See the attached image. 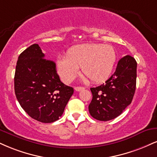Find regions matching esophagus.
<instances>
[{"mask_svg": "<svg viewBox=\"0 0 157 157\" xmlns=\"http://www.w3.org/2000/svg\"><path fill=\"white\" fill-rule=\"evenodd\" d=\"M75 90H76V91H80V90H83V89H84V88H83V87L77 86V87H75Z\"/></svg>", "mask_w": 157, "mask_h": 157, "instance_id": "34e87169", "label": "esophagus"}]
</instances>
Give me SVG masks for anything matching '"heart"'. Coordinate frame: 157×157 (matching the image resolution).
<instances>
[{
  "mask_svg": "<svg viewBox=\"0 0 157 157\" xmlns=\"http://www.w3.org/2000/svg\"><path fill=\"white\" fill-rule=\"evenodd\" d=\"M116 60L113 46L102 44H83L69 48L67 57L56 60L58 75L65 82L77 76L79 67L92 82H101L108 78Z\"/></svg>",
  "mask_w": 157,
  "mask_h": 157,
  "instance_id": "1",
  "label": "heart"
}]
</instances>
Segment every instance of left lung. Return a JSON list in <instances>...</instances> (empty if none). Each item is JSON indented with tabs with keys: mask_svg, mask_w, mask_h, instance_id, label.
Segmentation results:
<instances>
[{
	"mask_svg": "<svg viewBox=\"0 0 157 157\" xmlns=\"http://www.w3.org/2000/svg\"><path fill=\"white\" fill-rule=\"evenodd\" d=\"M137 62L124 56L118 62L116 71L105 83L90 88L92 98L88 109L95 119L107 121L120 116L131 104L136 89Z\"/></svg>",
	"mask_w": 157,
	"mask_h": 157,
	"instance_id": "obj_1",
	"label": "left lung"
}]
</instances>
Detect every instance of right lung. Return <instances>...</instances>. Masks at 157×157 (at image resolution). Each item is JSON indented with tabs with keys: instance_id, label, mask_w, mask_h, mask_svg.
Returning a JSON list of instances; mask_svg holds the SVG:
<instances>
[{
	"instance_id": "1",
	"label": "right lung",
	"mask_w": 157,
	"mask_h": 157,
	"mask_svg": "<svg viewBox=\"0 0 157 157\" xmlns=\"http://www.w3.org/2000/svg\"><path fill=\"white\" fill-rule=\"evenodd\" d=\"M14 92L22 108L41 123L59 119L74 93L61 82L55 62L44 58L33 44L19 56L14 75Z\"/></svg>"
}]
</instances>
